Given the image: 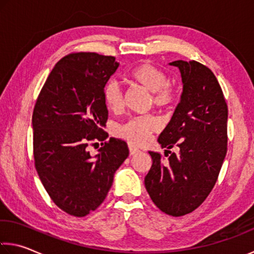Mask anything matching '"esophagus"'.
Wrapping results in <instances>:
<instances>
[{"label":"esophagus","mask_w":254,"mask_h":254,"mask_svg":"<svg viewBox=\"0 0 254 254\" xmlns=\"http://www.w3.org/2000/svg\"><path fill=\"white\" fill-rule=\"evenodd\" d=\"M128 151H130V156H133L135 154L140 152V150L136 147H134L133 144H128Z\"/></svg>","instance_id":"obj_1"}]
</instances>
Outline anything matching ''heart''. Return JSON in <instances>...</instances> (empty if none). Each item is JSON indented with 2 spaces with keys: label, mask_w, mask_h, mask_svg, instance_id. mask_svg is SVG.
<instances>
[{
  "label": "heart",
  "mask_w": 254,
  "mask_h": 254,
  "mask_svg": "<svg viewBox=\"0 0 254 254\" xmlns=\"http://www.w3.org/2000/svg\"><path fill=\"white\" fill-rule=\"evenodd\" d=\"M127 78L151 92V102L156 107L166 110L178 102V92L170 84L166 72L149 62L136 64L127 72ZM104 103L107 110L119 112L122 107L123 96L120 86L114 81L108 82L103 90ZM159 121L152 115L132 118L116 128V134L132 144H144L152 133L159 130Z\"/></svg>",
  "instance_id": "b5f03b06"
}]
</instances>
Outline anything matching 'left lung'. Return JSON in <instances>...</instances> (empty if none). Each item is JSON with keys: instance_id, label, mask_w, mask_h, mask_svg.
Segmentation results:
<instances>
[{"instance_id": "left-lung-1", "label": "left lung", "mask_w": 254, "mask_h": 254, "mask_svg": "<svg viewBox=\"0 0 254 254\" xmlns=\"http://www.w3.org/2000/svg\"><path fill=\"white\" fill-rule=\"evenodd\" d=\"M170 64L180 69L183 92L158 142L166 149L178 147L179 152L165 160L149 151L152 165L144 185L157 208L180 217L195 210L215 187L227 152L228 108L209 67L193 60Z\"/></svg>"}]
</instances>
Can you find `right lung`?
I'll return each instance as SVG.
<instances>
[{
    "mask_svg": "<svg viewBox=\"0 0 254 254\" xmlns=\"http://www.w3.org/2000/svg\"><path fill=\"white\" fill-rule=\"evenodd\" d=\"M119 67L114 56L74 52L51 71L33 113L34 159L39 179L64 212L84 217L95 211L128 156L127 142L107 140L108 111L103 90ZM105 141L99 154L89 148Z\"/></svg>",
    "mask_w": 254,
    "mask_h": 254,
    "instance_id": "right-lung-1",
    "label": "right lung"
}]
</instances>
